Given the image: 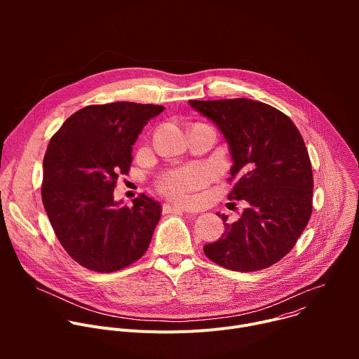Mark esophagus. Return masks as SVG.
I'll return each instance as SVG.
<instances>
[{"instance_id": "obj_1", "label": "esophagus", "mask_w": 359, "mask_h": 359, "mask_svg": "<svg viewBox=\"0 0 359 359\" xmlns=\"http://www.w3.org/2000/svg\"><path fill=\"white\" fill-rule=\"evenodd\" d=\"M163 212L165 213H184L186 210L177 206H172V204H163Z\"/></svg>"}]
</instances>
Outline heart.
<instances>
[{"mask_svg": "<svg viewBox=\"0 0 359 359\" xmlns=\"http://www.w3.org/2000/svg\"><path fill=\"white\" fill-rule=\"evenodd\" d=\"M208 180L209 173L206 169L200 166H187L166 173L161 179L159 187L169 197L179 201H187L190 198V193L203 187Z\"/></svg>", "mask_w": 359, "mask_h": 359, "instance_id": "1", "label": "heart"}]
</instances>
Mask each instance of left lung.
Segmentation results:
<instances>
[{
  "label": "left lung",
  "mask_w": 359,
  "mask_h": 359,
  "mask_svg": "<svg viewBox=\"0 0 359 359\" xmlns=\"http://www.w3.org/2000/svg\"><path fill=\"white\" fill-rule=\"evenodd\" d=\"M229 143L237 179L230 200L248 206L224 234L203 247L216 264L233 271H259L291 251L313 212V170L304 139L278 109L247 97L189 100ZM220 216V213H217ZM222 220L227 217L222 215Z\"/></svg>",
  "instance_id": "1"
}]
</instances>
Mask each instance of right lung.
<instances>
[{
    "instance_id": "right-lung-1",
    "label": "right lung",
    "mask_w": 359,
    "mask_h": 359,
    "mask_svg": "<svg viewBox=\"0 0 359 359\" xmlns=\"http://www.w3.org/2000/svg\"><path fill=\"white\" fill-rule=\"evenodd\" d=\"M161 105L114 102L69 116L43 158L42 203L60 243L82 267L112 273L146 252L161 220V203L140 194L128 208L114 198L128 175L132 146Z\"/></svg>"
}]
</instances>
